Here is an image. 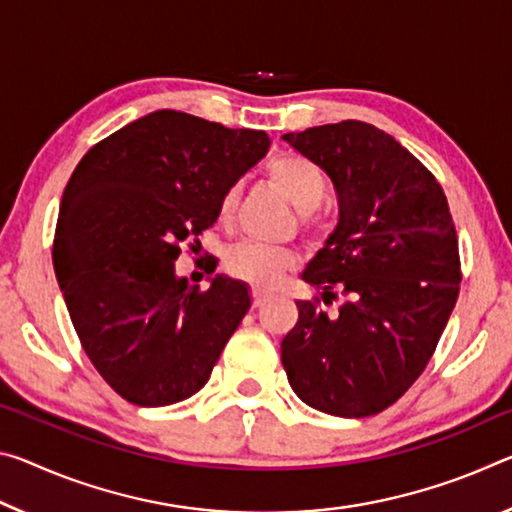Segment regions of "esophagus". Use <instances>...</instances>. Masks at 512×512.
Segmentation results:
<instances>
[{
    "mask_svg": "<svg viewBox=\"0 0 512 512\" xmlns=\"http://www.w3.org/2000/svg\"><path fill=\"white\" fill-rule=\"evenodd\" d=\"M250 296H253V307H259L271 294H269V291L259 289V287H253V289H250Z\"/></svg>",
    "mask_w": 512,
    "mask_h": 512,
    "instance_id": "esophagus-1",
    "label": "esophagus"
}]
</instances>
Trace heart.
Returning <instances> with one entry per match:
<instances>
[{
	"label": "heart",
	"mask_w": 512,
	"mask_h": 512,
	"mask_svg": "<svg viewBox=\"0 0 512 512\" xmlns=\"http://www.w3.org/2000/svg\"><path fill=\"white\" fill-rule=\"evenodd\" d=\"M266 175L269 180L285 193L287 200L294 205L300 214H303L305 227H314L312 209L319 205L321 198L326 196L328 182L323 170L312 164L310 159L300 157L294 152H285L273 157L266 164ZM239 200V186L232 184L223 191L221 200H218V221L230 223L237 209ZM298 257L287 248H271L257 241H243L234 246L225 257V269L232 278H239L243 282L257 287H278L282 278L296 269Z\"/></svg>",
	"instance_id": "1"
}]
</instances>
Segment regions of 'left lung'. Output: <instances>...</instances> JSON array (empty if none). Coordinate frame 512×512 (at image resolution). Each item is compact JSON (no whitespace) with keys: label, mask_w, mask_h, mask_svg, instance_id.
<instances>
[{"label":"left lung","mask_w":512,"mask_h":512,"mask_svg":"<svg viewBox=\"0 0 512 512\" xmlns=\"http://www.w3.org/2000/svg\"><path fill=\"white\" fill-rule=\"evenodd\" d=\"M330 175L339 223L303 273L282 339L289 385L310 408L371 417L408 392L440 342L460 291L458 234L440 182L383 129L360 120L285 134ZM339 299L335 313L323 304Z\"/></svg>","instance_id":"left-lung-1"}]
</instances>
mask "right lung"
<instances>
[{
  "mask_svg": "<svg viewBox=\"0 0 512 512\" xmlns=\"http://www.w3.org/2000/svg\"><path fill=\"white\" fill-rule=\"evenodd\" d=\"M269 150L257 129L161 109L95 143L70 175L52 262L72 326L125 401L161 408L212 376L250 307L248 287L175 278L182 253L218 218V200ZM205 273H214V257Z\"/></svg>",
  "mask_w": 512,
  "mask_h": 512,
  "instance_id": "obj_1",
  "label": "right lung"
}]
</instances>
